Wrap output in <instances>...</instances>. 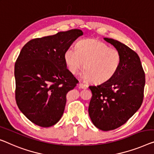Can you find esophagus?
<instances>
[{"label": "esophagus", "mask_w": 154, "mask_h": 154, "mask_svg": "<svg viewBox=\"0 0 154 154\" xmlns=\"http://www.w3.org/2000/svg\"><path fill=\"white\" fill-rule=\"evenodd\" d=\"M79 87L80 88H82V89H86L88 88V86H87L86 84H83V83H79Z\"/></svg>", "instance_id": "esophagus-1"}]
</instances>
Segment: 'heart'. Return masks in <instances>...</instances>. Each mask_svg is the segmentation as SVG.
Listing matches in <instances>:
<instances>
[{
  "label": "heart",
  "mask_w": 154,
  "mask_h": 154,
  "mask_svg": "<svg viewBox=\"0 0 154 154\" xmlns=\"http://www.w3.org/2000/svg\"><path fill=\"white\" fill-rule=\"evenodd\" d=\"M76 47L68 48L64 53V59L72 74H76L84 66V79L103 83L113 77L120 67V51L103 41L85 38L80 40Z\"/></svg>",
  "instance_id": "heart-1"
}]
</instances>
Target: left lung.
<instances>
[{"instance_id": "8db88e82", "label": "left lung", "mask_w": 154, "mask_h": 154, "mask_svg": "<svg viewBox=\"0 0 154 154\" xmlns=\"http://www.w3.org/2000/svg\"><path fill=\"white\" fill-rule=\"evenodd\" d=\"M104 39L120 51L121 63L113 77L89 86L93 95L88 113L93 125L106 131L125 124L141 106L145 74L136 52L117 40Z\"/></svg>"}]
</instances>
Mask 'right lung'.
I'll use <instances>...</instances> for the list:
<instances>
[{
    "label": "right lung",
    "instance_id": "right-lung-1",
    "mask_svg": "<svg viewBox=\"0 0 154 154\" xmlns=\"http://www.w3.org/2000/svg\"><path fill=\"white\" fill-rule=\"evenodd\" d=\"M82 35L78 29L60 32L32 39L20 50L14 66L15 98L35 125L52 127L62 117L66 94L79 82L67 68L64 53Z\"/></svg>",
    "mask_w": 154,
    "mask_h": 154
}]
</instances>
